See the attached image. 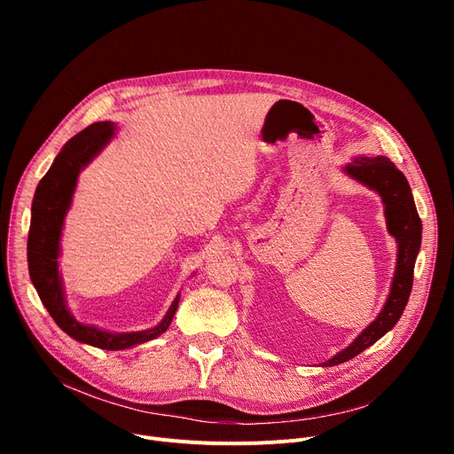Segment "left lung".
I'll use <instances>...</instances> for the list:
<instances>
[{"label":"left lung","mask_w":454,"mask_h":454,"mask_svg":"<svg viewBox=\"0 0 454 454\" xmlns=\"http://www.w3.org/2000/svg\"><path fill=\"white\" fill-rule=\"evenodd\" d=\"M344 173L377 191L379 197L383 199L388 233L394 235L397 241V265L383 311L346 349L331 356L324 366H335L353 359V356L387 335L397 324L412 291L414 263L421 247V221L411 185L387 156H359L344 167Z\"/></svg>","instance_id":"1"}]
</instances>
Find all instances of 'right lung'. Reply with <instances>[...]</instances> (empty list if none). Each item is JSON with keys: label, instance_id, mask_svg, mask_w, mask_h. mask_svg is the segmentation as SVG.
Returning a JSON list of instances; mask_svg holds the SVG:
<instances>
[{"label": "right lung", "instance_id": "add662e5", "mask_svg": "<svg viewBox=\"0 0 454 454\" xmlns=\"http://www.w3.org/2000/svg\"><path fill=\"white\" fill-rule=\"evenodd\" d=\"M114 132L115 125L112 121H99L81 130L66 143L35 191L27 239L29 276L47 313L71 339L108 351L127 349L160 337L169 327L180 301L178 294L163 320L153 329L132 333H112L81 324L66 305L62 278L59 272L64 217L71 206V199H74L79 173L106 147Z\"/></svg>", "mask_w": 454, "mask_h": 454}]
</instances>
